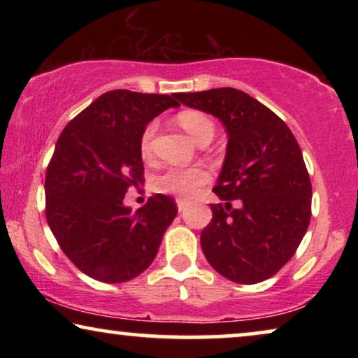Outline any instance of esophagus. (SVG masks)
<instances>
[{
    "instance_id": "1",
    "label": "esophagus",
    "mask_w": 358,
    "mask_h": 358,
    "mask_svg": "<svg viewBox=\"0 0 358 358\" xmlns=\"http://www.w3.org/2000/svg\"><path fill=\"white\" fill-rule=\"evenodd\" d=\"M187 207H189V203L185 202V200H178V210H179V212H184V210Z\"/></svg>"
}]
</instances>
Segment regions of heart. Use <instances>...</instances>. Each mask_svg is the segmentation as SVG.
I'll list each match as a JSON object with an SVG mask.
<instances>
[{
  "label": "heart",
  "mask_w": 358,
  "mask_h": 358,
  "mask_svg": "<svg viewBox=\"0 0 358 358\" xmlns=\"http://www.w3.org/2000/svg\"><path fill=\"white\" fill-rule=\"evenodd\" d=\"M178 124L187 131L195 143L210 141L215 135V122L207 114L200 110H182L178 114ZM158 129V122L151 120L141 131L140 136V153L145 159L153 155V138ZM210 174L203 166H192V168H171L159 174L155 180V187L159 192L178 195L180 199L192 197L200 185L208 180Z\"/></svg>",
  "instance_id": "1"
}]
</instances>
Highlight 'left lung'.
Returning <instances> with one entry per match:
<instances>
[{
  "instance_id": "1",
  "label": "left lung",
  "mask_w": 358,
  "mask_h": 358,
  "mask_svg": "<svg viewBox=\"0 0 358 358\" xmlns=\"http://www.w3.org/2000/svg\"><path fill=\"white\" fill-rule=\"evenodd\" d=\"M208 112L228 134L213 192V217L200 234L215 271L236 283H259L293 257L311 220V180L300 145L280 117L234 87L174 94ZM235 205L233 206L232 203Z\"/></svg>"
}]
</instances>
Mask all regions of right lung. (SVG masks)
<instances>
[{
  "instance_id": "obj_1",
  "label": "right lung",
  "mask_w": 358,
  "mask_h": 358,
  "mask_svg": "<svg viewBox=\"0 0 358 358\" xmlns=\"http://www.w3.org/2000/svg\"><path fill=\"white\" fill-rule=\"evenodd\" d=\"M178 106L174 94L114 90L91 102L58 136L45 174V217L58 246L86 275L120 283L155 261L178 205L156 194L134 212L124 197L145 179L141 131Z\"/></svg>"
}]
</instances>
